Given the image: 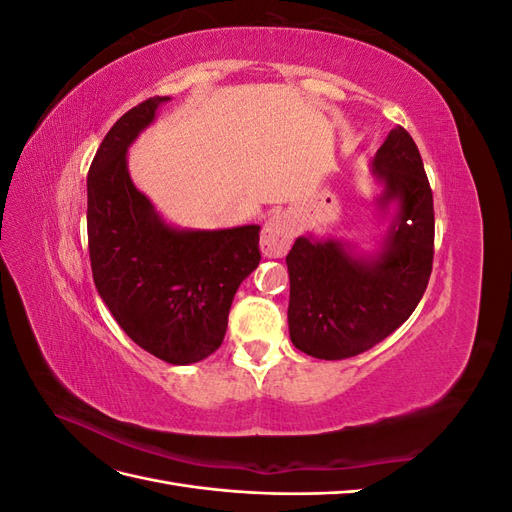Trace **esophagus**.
Returning <instances> with one entry per match:
<instances>
[{"label":"esophagus","instance_id":"1","mask_svg":"<svg viewBox=\"0 0 512 512\" xmlns=\"http://www.w3.org/2000/svg\"><path fill=\"white\" fill-rule=\"evenodd\" d=\"M292 237H294V228L286 215L282 213L273 215V218L267 220L265 228H262V237H260L262 254L269 258H282L288 252Z\"/></svg>","mask_w":512,"mask_h":512}]
</instances>
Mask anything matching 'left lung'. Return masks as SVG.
I'll use <instances>...</instances> for the list:
<instances>
[{"mask_svg":"<svg viewBox=\"0 0 512 512\" xmlns=\"http://www.w3.org/2000/svg\"><path fill=\"white\" fill-rule=\"evenodd\" d=\"M374 173L384 181L380 205L399 203L378 258H352L342 243L312 237H299L286 256L290 339L316 359L374 348L410 318L429 284L433 194L421 153L401 126L378 149Z\"/></svg>","mask_w":512,"mask_h":512,"instance_id":"1","label":"left lung"}]
</instances>
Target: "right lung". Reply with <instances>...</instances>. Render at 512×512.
Returning a JSON list of instances; mask_svg holds the SVG:
<instances>
[{
  "label": "right lung",
  "mask_w": 512,
  "mask_h": 512,
  "mask_svg": "<svg viewBox=\"0 0 512 512\" xmlns=\"http://www.w3.org/2000/svg\"><path fill=\"white\" fill-rule=\"evenodd\" d=\"M166 100L130 108L104 136L87 175V241L94 284L119 327L158 359L188 365L222 346L235 292L260 262V226L175 230L134 188L128 147Z\"/></svg>",
  "instance_id": "add662e5"
}]
</instances>
